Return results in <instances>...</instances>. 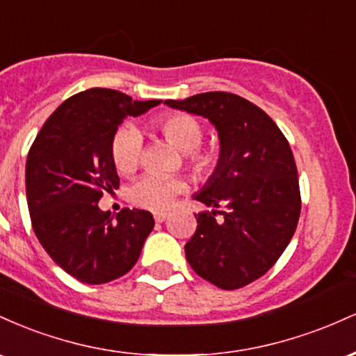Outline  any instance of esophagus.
<instances>
[{"label": "esophagus", "mask_w": 356, "mask_h": 356, "mask_svg": "<svg viewBox=\"0 0 356 356\" xmlns=\"http://www.w3.org/2000/svg\"><path fill=\"white\" fill-rule=\"evenodd\" d=\"M154 219H155V222H164V220L167 219V212H155Z\"/></svg>", "instance_id": "34e87169"}]
</instances>
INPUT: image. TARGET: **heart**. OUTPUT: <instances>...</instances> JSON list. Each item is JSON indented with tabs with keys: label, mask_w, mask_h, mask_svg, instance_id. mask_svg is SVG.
<instances>
[{
	"label": "heart",
	"mask_w": 356,
	"mask_h": 356,
	"mask_svg": "<svg viewBox=\"0 0 356 356\" xmlns=\"http://www.w3.org/2000/svg\"><path fill=\"white\" fill-rule=\"evenodd\" d=\"M159 129L167 140L181 149L195 172L209 174L218 164L214 150H201L204 129L201 122L189 113H170L159 120ZM144 138L134 124H125L112 138V157L117 170L130 174L137 169L142 159ZM184 191V182L174 177H162L157 174H145L132 184L129 191L130 201L147 209L161 211L170 206L175 195Z\"/></svg>",
	"instance_id": "1"
}]
</instances>
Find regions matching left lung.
Here are the masks:
<instances>
[{
	"label": "left lung",
	"mask_w": 356,
	"mask_h": 356,
	"mask_svg": "<svg viewBox=\"0 0 356 356\" xmlns=\"http://www.w3.org/2000/svg\"><path fill=\"white\" fill-rule=\"evenodd\" d=\"M165 104L207 118L219 137L214 172L194 194L212 211L195 214L197 229L184 248L187 261L218 288H243L273 268L296 231L300 184L288 140L266 112L234 93ZM218 213L223 218L216 220Z\"/></svg>",
	"instance_id": "obj_1"
}]
</instances>
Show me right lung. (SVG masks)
Here are the masks:
<instances>
[{
	"label": "right lung",
	"instance_id": "obj_1",
	"mask_svg": "<svg viewBox=\"0 0 356 356\" xmlns=\"http://www.w3.org/2000/svg\"><path fill=\"white\" fill-rule=\"evenodd\" d=\"M159 104L85 90L51 113L28 152L26 201L36 238L81 283L104 284L129 273L154 229L149 211L122 209L113 218L99 201L120 182L112 157L118 125Z\"/></svg>",
	"mask_w": 356,
	"mask_h": 356
}]
</instances>
